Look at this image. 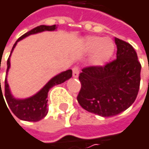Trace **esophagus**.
<instances>
[{"label":"esophagus","instance_id":"1","mask_svg":"<svg viewBox=\"0 0 149 149\" xmlns=\"http://www.w3.org/2000/svg\"><path fill=\"white\" fill-rule=\"evenodd\" d=\"M78 75H79V68L77 66H75L72 69V76L77 78V77H78Z\"/></svg>","mask_w":149,"mask_h":149}]
</instances>
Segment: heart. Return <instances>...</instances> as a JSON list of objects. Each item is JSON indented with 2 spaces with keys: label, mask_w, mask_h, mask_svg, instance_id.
Returning <instances> with one entry per match:
<instances>
[{
  "label": "heart",
  "mask_w": 149,
  "mask_h": 149,
  "mask_svg": "<svg viewBox=\"0 0 149 149\" xmlns=\"http://www.w3.org/2000/svg\"><path fill=\"white\" fill-rule=\"evenodd\" d=\"M84 50L88 53H92V63L96 65H102L114 54L115 45L109 39L90 36L84 41Z\"/></svg>",
  "instance_id": "1"
}]
</instances>
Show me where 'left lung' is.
<instances>
[{
    "mask_svg": "<svg viewBox=\"0 0 149 149\" xmlns=\"http://www.w3.org/2000/svg\"><path fill=\"white\" fill-rule=\"evenodd\" d=\"M116 59L104 66L84 68L77 97L85 110L103 117L114 116L130 108L140 87L141 65L133 46L115 38Z\"/></svg>",
    "mask_w": 149,
    "mask_h": 149,
    "instance_id": "8db88e82",
    "label": "left lung"
}]
</instances>
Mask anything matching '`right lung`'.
<instances>
[{"instance_id":"obj_1","label":"right lung","mask_w":149,"mask_h":149,"mask_svg":"<svg viewBox=\"0 0 149 149\" xmlns=\"http://www.w3.org/2000/svg\"><path fill=\"white\" fill-rule=\"evenodd\" d=\"M56 29H57L56 25H53V26H45V25L39 26L37 27L32 29L31 31L26 33L21 37H19L12 48L10 56H9L8 62H7L8 69H7V75H6V79H5V97H6L7 103L8 104L10 109L12 110V112L20 120L28 121V122H38V121L43 119L48 113V109H47L48 91L54 85L60 84L65 82L66 80L70 79L72 76V71L67 70L65 72H62L59 74L54 76L52 78H51L45 84V86L40 91H39L36 94H34L33 96H32L30 97L23 98V99L16 98L11 93V91H10V88H9V85H8V83L7 80L8 72V70L10 68L11 54H12L15 47L17 45V43L19 40H23L24 38H26L31 34H35V33H41V32H45V31H55ZM1 96H2V97H3L1 90L0 91V97Z\"/></svg>"}]
</instances>
